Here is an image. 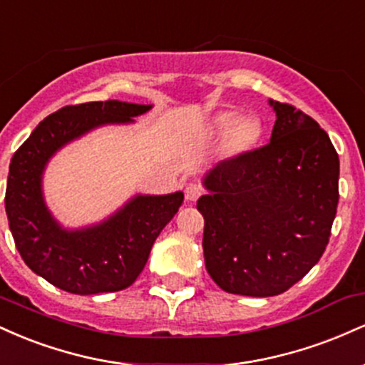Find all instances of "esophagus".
<instances>
[{"label":"esophagus","instance_id":"esophagus-1","mask_svg":"<svg viewBox=\"0 0 365 365\" xmlns=\"http://www.w3.org/2000/svg\"><path fill=\"white\" fill-rule=\"evenodd\" d=\"M204 194V188L200 185H197V183H188L185 187V199L188 202H195L197 199H199L200 195Z\"/></svg>","mask_w":365,"mask_h":365}]
</instances>
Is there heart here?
<instances>
[{"label": "heart", "instance_id": "b5f03b06", "mask_svg": "<svg viewBox=\"0 0 365 365\" xmlns=\"http://www.w3.org/2000/svg\"><path fill=\"white\" fill-rule=\"evenodd\" d=\"M216 125L221 132L228 133V144L233 150H247L254 148L261 139V123L254 116H244L238 118L235 111H225L216 118Z\"/></svg>", "mask_w": 365, "mask_h": 365}]
</instances>
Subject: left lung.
<instances>
[{"instance_id":"1","label":"left lung","mask_w":365,"mask_h":365,"mask_svg":"<svg viewBox=\"0 0 365 365\" xmlns=\"http://www.w3.org/2000/svg\"><path fill=\"white\" fill-rule=\"evenodd\" d=\"M262 148L209 170L197 200L206 269L225 292L273 297L316 266L336 216L340 159L328 133L292 104Z\"/></svg>"}]
</instances>
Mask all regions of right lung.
Instances as JSON below:
<instances>
[{"mask_svg": "<svg viewBox=\"0 0 365 365\" xmlns=\"http://www.w3.org/2000/svg\"><path fill=\"white\" fill-rule=\"evenodd\" d=\"M150 108L123 101L65 106L41 121L11 158L5 197L10 232L24 262L54 287L77 295L128 288L182 206V192L135 195L101 223L66 230L44 202L43 173L56 150L103 125L132 123Z\"/></svg>", "mask_w": 365, "mask_h": 365, "instance_id": "right-lung-1", "label": "right lung"}]
</instances>
